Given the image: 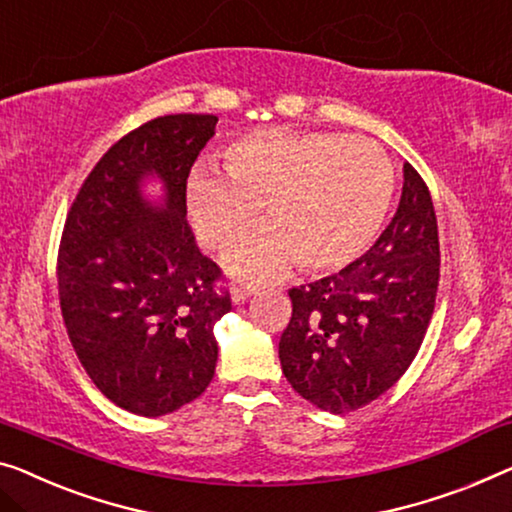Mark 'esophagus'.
<instances>
[{
  "mask_svg": "<svg viewBox=\"0 0 512 512\" xmlns=\"http://www.w3.org/2000/svg\"><path fill=\"white\" fill-rule=\"evenodd\" d=\"M253 294H255L253 287H234L230 299H232L234 305H239V303H243L246 299H250V296H253Z\"/></svg>",
  "mask_w": 512,
  "mask_h": 512,
  "instance_id": "esophagus-1",
  "label": "esophagus"
}]
</instances>
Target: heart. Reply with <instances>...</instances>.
Here are the masks:
<instances>
[{"instance_id":"1","label":"heart","mask_w":512,"mask_h":512,"mask_svg":"<svg viewBox=\"0 0 512 512\" xmlns=\"http://www.w3.org/2000/svg\"><path fill=\"white\" fill-rule=\"evenodd\" d=\"M223 174L195 167L186 181V213L195 239L227 250L241 278L285 276L299 264L310 276L354 266L375 246L391 213L395 179L384 149L361 137L262 128L223 151Z\"/></svg>"}]
</instances>
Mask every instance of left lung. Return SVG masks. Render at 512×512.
Listing matches in <instances>:
<instances>
[{"label": "left lung", "instance_id": "left-lung-1", "mask_svg": "<svg viewBox=\"0 0 512 512\" xmlns=\"http://www.w3.org/2000/svg\"><path fill=\"white\" fill-rule=\"evenodd\" d=\"M398 211L354 266L289 289L282 375L331 414L361 409L398 381L421 349L439 285L432 197L409 163Z\"/></svg>", "mask_w": 512, "mask_h": 512}]
</instances>
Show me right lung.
<instances>
[{
	"mask_svg": "<svg viewBox=\"0 0 512 512\" xmlns=\"http://www.w3.org/2000/svg\"><path fill=\"white\" fill-rule=\"evenodd\" d=\"M213 114H167L112 144L82 183L59 246V303L82 368L105 398L165 416L207 391L213 326L232 310L195 246L186 181ZM151 180L161 193L149 196Z\"/></svg>",
	"mask_w": 512,
	"mask_h": 512,
	"instance_id": "add662e5",
	"label": "right lung"
}]
</instances>
